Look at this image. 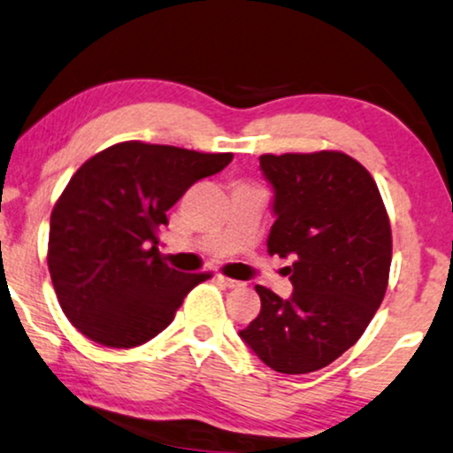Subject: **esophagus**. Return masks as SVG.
I'll list each match as a JSON object with an SVG mask.
<instances>
[{
  "label": "esophagus",
  "mask_w": 453,
  "mask_h": 453,
  "mask_svg": "<svg viewBox=\"0 0 453 453\" xmlns=\"http://www.w3.org/2000/svg\"><path fill=\"white\" fill-rule=\"evenodd\" d=\"M216 281L222 283V286H225V288H231V289L243 286V281H237V279H228L225 275H220V273H218V275H216Z\"/></svg>",
  "instance_id": "esophagus-1"
}]
</instances>
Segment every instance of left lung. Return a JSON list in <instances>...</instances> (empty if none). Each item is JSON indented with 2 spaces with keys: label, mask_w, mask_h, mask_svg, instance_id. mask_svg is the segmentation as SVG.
I'll return each instance as SVG.
<instances>
[{
  "label": "left lung",
  "mask_w": 453,
  "mask_h": 453,
  "mask_svg": "<svg viewBox=\"0 0 453 453\" xmlns=\"http://www.w3.org/2000/svg\"><path fill=\"white\" fill-rule=\"evenodd\" d=\"M271 182L269 254L294 258L288 300L256 286L260 312L239 336L281 373H309L349 350L388 286L393 237L370 172L340 150L260 155Z\"/></svg>",
  "instance_id": "8db88e82"
}]
</instances>
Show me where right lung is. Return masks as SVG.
I'll return each instance as SVG.
<instances>
[{
  "label": "right lung",
  "instance_id": "add662e5",
  "mask_svg": "<svg viewBox=\"0 0 453 453\" xmlns=\"http://www.w3.org/2000/svg\"><path fill=\"white\" fill-rule=\"evenodd\" d=\"M233 153L119 142L73 174L50 216L48 269L60 309L109 349L149 342L210 273H180L159 252L165 211Z\"/></svg>",
  "mask_w": 453,
  "mask_h": 453
}]
</instances>
